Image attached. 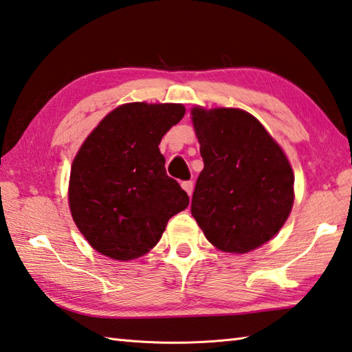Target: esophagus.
<instances>
[{
    "instance_id": "34e87169",
    "label": "esophagus",
    "mask_w": 352,
    "mask_h": 352,
    "mask_svg": "<svg viewBox=\"0 0 352 352\" xmlns=\"http://www.w3.org/2000/svg\"><path fill=\"white\" fill-rule=\"evenodd\" d=\"M181 185H182V188H184L185 193H187L188 196H191V193H193V182L187 181V182H182Z\"/></svg>"
}]
</instances>
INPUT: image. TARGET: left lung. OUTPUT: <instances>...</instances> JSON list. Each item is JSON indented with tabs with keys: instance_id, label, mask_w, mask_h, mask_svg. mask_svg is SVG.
<instances>
[{
	"instance_id": "8db88e82",
	"label": "left lung",
	"mask_w": 352,
	"mask_h": 352,
	"mask_svg": "<svg viewBox=\"0 0 352 352\" xmlns=\"http://www.w3.org/2000/svg\"><path fill=\"white\" fill-rule=\"evenodd\" d=\"M204 170L191 214L223 253L245 254L279 233L293 210L294 173L257 118L233 107L191 109Z\"/></svg>"
}]
</instances>
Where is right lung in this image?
Masks as SVG:
<instances>
[{
  "label": "right lung",
  "instance_id": "add662e5",
  "mask_svg": "<svg viewBox=\"0 0 352 352\" xmlns=\"http://www.w3.org/2000/svg\"><path fill=\"white\" fill-rule=\"evenodd\" d=\"M185 115L182 104L127 102L85 138L72 162L69 207L85 241L129 262L147 254L171 216L190 199L165 173L164 135Z\"/></svg>",
  "mask_w": 352,
  "mask_h": 352
}]
</instances>
